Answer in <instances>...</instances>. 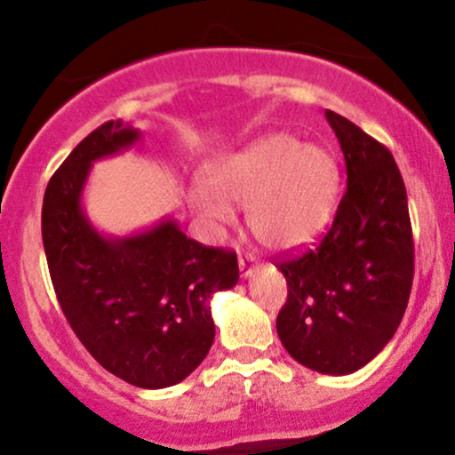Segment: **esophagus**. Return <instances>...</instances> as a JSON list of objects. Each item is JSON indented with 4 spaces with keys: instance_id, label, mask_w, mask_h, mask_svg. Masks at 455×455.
Segmentation results:
<instances>
[{
    "instance_id": "1",
    "label": "esophagus",
    "mask_w": 455,
    "mask_h": 455,
    "mask_svg": "<svg viewBox=\"0 0 455 455\" xmlns=\"http://www.w3.org/2000/svg\"><path fill=\"white\" fill-rule=\"evenodd\" d=\"M257 267H259L257 257H252V254H243V257H239V271H242V278H250V275L257 271Z\"/></svg>"
}]
</instances>
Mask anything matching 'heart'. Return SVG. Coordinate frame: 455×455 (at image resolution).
<instances>
[{
	"mask_svg": "<svg viewBox=\"0 0 455 455\" xmlns=\"http://www.w3.org/2000/svg\"><path fill=\"white\" fill-rule=\"evenodd\" d=\"M340 169L323 145L284 132L265 134L205 166V186L188 192L207 222H231L233 203H245V224L274 252L301 248L325 228L336 207Z\"/></svg>",
	"mask_w": 455,
	"mask_h": 455,
	"instance_id": "b5f03b06",
	"label": "heart"
}]
</instances>
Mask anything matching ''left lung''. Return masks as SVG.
Segmentation results:
<instances>
[{
  "instance_id": "8db88e82",
  "label": "left lung",
  "mask_w": 455,
  "mask_h": 455,
  "mask_svg": "<svg viewBox=\"0 0 455 455\" xmlns=\"http://www.w3.org/2000/svg\"><path fill=\"white\" fill-rule=\"evenodd\" d=\"M347 162V192L315 250L280 260L289 299L275 329L295 362L321 374L357 372L394 338L412 284V233L391 151L325 111Z\"/></svg>"
}]
</instances>
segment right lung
<instances>
[{
    "label": "right lung",
    "instance_id": "obj_1",
    "mask_svg": "<svg viewBox=\"0 0 455 455\" xmlns=\"http://www.w3.org/2000/svg\"><path fill=\"white\" fill-rule=\"evenodd\" d=\"M140 130L107 122L51 177L43 243L61 310L102 368L134 387L190 377L210 353L212 297L237 284L235 252L205 248L173 218L130 235H104L83 207L93 162L137 145Z\"/></svg>",
    "mask_w": 455,
    "mask_h": 455
}]
</instances>
